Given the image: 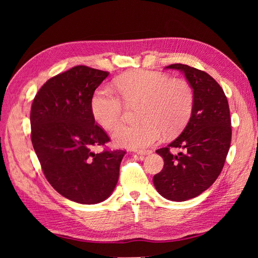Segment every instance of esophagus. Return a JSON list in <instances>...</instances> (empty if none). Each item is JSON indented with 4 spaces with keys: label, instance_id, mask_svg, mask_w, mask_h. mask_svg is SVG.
<instances>
[{
    "label": "esophagus",
    "instance_id": "obj_1",
    "mask_svg": "<svg viewBox=\"0 0 258 258\" xmlns=\"http://www.w3.org/2000/svg\"><path fill=\"white\" fill-rule=\"evenodd\" d=\"M136 153L139 154V155H141V156H145V155L152 154V151H150V150H137Z\"/></svg>",
    "mask_w": 258,
    "mask_h": 258
}]
</instances>
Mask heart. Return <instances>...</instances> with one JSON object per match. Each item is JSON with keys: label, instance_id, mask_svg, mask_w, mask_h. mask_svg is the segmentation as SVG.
Segmentation results:
<instances>
[{"label": "heart", "instance_id": "b5f03b06", "mask_svg": "<svg viewBox=\"0 0 258 258\" xmlns=\"http://www.w3.org/2000/svg\"><path fill=\"white\" fill-rule=\"evenodd\" d=\"M120 96L128 105L143 104L140 126H120L113 134L116 144L145 148L167 137L178 134L192 111L194 93L184 80H172L167 74L137 71L117 82ZM91 113L101 128L111 131L118 126L124 113L121 100L108 88L98 89L91 99Z\"/></svg>", "mask_w": 258, "mask_h": 258}]
</instances>
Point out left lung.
<instances>
[{
	"instance_id": "left-lung-1",
	"label": "left lung",
	"mask_w": 258,
	"mask_h": 258,
	"mask_svg": "<svg viewBox=\"0 0 258 258\" xmlns=\"http://www.w3.org/2000/svg\"><path fill=\"white\" fill-rule=\"evenodd\" d=\"M166 69L182 72L194 93L189 121L167 147L156 151L165 161L154 175L156 189L168 200L186 201L199 196L221 174L231 142V120L227 98L208 73L186 64ZM170 148L183 151L174 155Z\"/></svg>"
}]
</instances>
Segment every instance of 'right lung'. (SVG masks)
Listing matches in <instances>:
<instances>
[{
  "label": "right lung",
  "mask_w": 258,
  "mask_h": 258,
  "mask_svg": "<svg viewBox=\"0 0 258 258\" xmlns=\"http://www.w3.org/2000/svg\"><path fill=\"white\" fill-rule=\"evenodd\" d=\"M108 74L76 66L46 82L31 106V141L44 175L77 204L96 205L111 196L126 154L92 151L110 141L91 113L93 93Z\"/></svg>",
  "instance_id": "right-lung-1"
}]
</instances>
